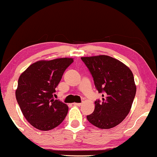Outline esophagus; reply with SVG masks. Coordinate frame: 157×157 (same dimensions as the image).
Listing matches in <instances>:
<instances>
[{
	"label": "esophagus",
	"instance_id": "1",
	"mask_svg": "<svg viewBox=\"0 0 157 157\" xmlns=\"http://www.w3.org/2000/svg\"><path fill=\"white\" fill-rule=\"evenodd\" d=\"M73 105H75V106H80L82 104L81 103H78V102H74Z\"/></svg>",
	"mask_w": 157,
	"mask_h": 157
}]
</instances>
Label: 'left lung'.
<instances>
[{"mask_svg": "<svg viewBox=\"0 0 157 157\" xmlns=\"http://www.w3.org/2000/svg\"><path fill=\"white\" fill-rule=\"evenodd\" d=\"M91 72L102 101H94V110L87 116L89 122L100 129H111L129 113L136 87L132 70L125 64L108 56L82 57Z\"/></svg>", "mask_w": 157, "mask_h": 157, "instance_id": "left-lung-1", "label": "left lung"}]
</instances>
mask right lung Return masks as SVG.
Masks as SVG:
<instances>
[{
	"label": "right lung",
	"instance_id": "right-lung-1",
	"mask_svg": "<svg viewBox=\"0 0 157 157\" xmlns=\"http://www.w3.org/2000/svg\"><path fill=\"white\" fill-rule=\"evenodd\" d=\"M73 58L42 59L33 63L19 77L15 97L26 120L36 129L48 131L67 116L68 107L54 100L62 76Z\"/></svg>",
	"mask_w": 157,
	"mask_h": 157
}]
</instances>
